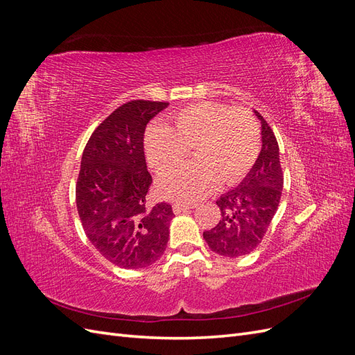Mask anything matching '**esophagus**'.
I'll use <instances>...</instances> for the list:
<instances>
[{"label": "esophagus", "mask_w": 355, "mask_h": 355, "mask_svg": "<svg viewBox=\"0 0 355 355\" xmlns=\"http://www.w3.org/2000/svg\"><path fill=\"white\" fill-rule=\"evenodd\" d=\"M194 207H196L194 202H176V204H173V211L175 213H182V211L194 209Z\"/></svg>", "instance_id": "34e87169"}]
</instances>
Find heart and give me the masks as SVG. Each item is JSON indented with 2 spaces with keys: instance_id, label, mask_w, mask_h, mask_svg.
I'll return each mask as SVG.
<instances>
[{
  "instance_id": "obj_1",
  "label": "heart",
  "mask_w": 355,
  "mask_h": 355,
  "mask_svg": "<svg viewBox=\"0 0 355 355\" xmlns=\"http://www.w3.org/2000/svg\"><path fill=\"white\" fill-rule=\"evenodd\" d=\"M191 148L198 159L159 179L163 197L192 201L216 189L220 180L227 185L241 180L259 155V125L241 106L198 102L179 110L168 127H149L145 136L146 157L157 173L184 163Z\"/></svg>"
}]
</instances>
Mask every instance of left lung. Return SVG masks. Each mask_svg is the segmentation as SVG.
Instances as JSON below:
<instances>
[{"label":"left lung","mask_w":355,"mask_h":355,"mask_svg":"<svg viewBox=\"0 0 355 355\" xmlns=\"http://www.w3.org/2000/svg\"><path fill=\"white\" fill-rule=\"evenodd\" d=\"M262 124V149L241 184L216 201L220 219L202 237L211 252L239 257L252 253L270 228L283 191L280 151L272 128L254 111Z\"/></svg>","instance_id":"1"}]
</instances>
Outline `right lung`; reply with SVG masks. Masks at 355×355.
<instances>
[{"instance_id":"obj_1","label":"right lung","mask_w":355,"mask_h":355,"mask_svg":"<svg viewBox=\"0 0 355 355\" xmlns=\"http://www.w3.org/2000/svg\"><path fill=\"white\" fill-rule=\"evenodd\" d=\"M167 102L130 101L98 125L84 148L75 188L81 225L98 252L120 268L157 262L168 241V202L148 204L146 124Z\"/></svg>"}]
</instances>
